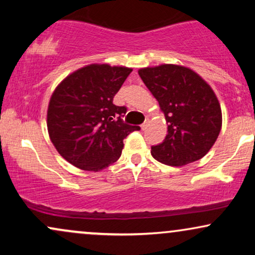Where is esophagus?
<instances>
[{"instance_id": "1", "label": "esophagus", "mask_w": 255, "mask_h": 255, "mask_svg": "<svg viewBox=\"0 0 255 255\" xmlns=\"http://www.w3.org/2000/svg\"><path fill=\"white\" fill-rule=\"evenodd\" d=\"M148 122H150V121H148V120H146V121L144 122V124L141 125V129H142V130H145L146 128H147V126H148Z\"/></svg>"}]
</instances>
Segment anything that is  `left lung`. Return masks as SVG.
I'll return each instance as SVG.
<instances>
[{
  "instance_id": "obj_1",
  "label": "left lung",
  "mask_w": 255,
  "mask_h": 255,
  "mask_svg": "<svg viewBox=\"0 0 255 255\" xmlns=\"http://www.w3.org/2000/svg\"><path fill=\"white\" fill-rule=\"evenodd\" d=\"M139 75L168 122L163 142L151 146L154 159L182 166L203 158L222 128V110L210 85L192 69L175 64L142 68Z\"/></svg>"
}]
</instances>
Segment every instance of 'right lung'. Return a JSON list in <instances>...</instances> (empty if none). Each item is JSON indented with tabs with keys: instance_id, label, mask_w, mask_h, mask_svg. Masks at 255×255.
I'll return each instance as SVG.
<instances>
[{
	"instance_id": "right-lung-1",
	"label": "right lung",
	"mask_w": 255,
	"mask_h": 255,
	"mask_svg": "<svg viewBox=\"0 0 255 255\" xmlns=\"http://www.w3.org/2000/svg\"><path fill=\"white\" fill-rule=\"evenodd\" d=\"M130 72L127 67L90 64L56 87L48 108V130L67 162L83 170H102L121 156L125 137L140 129L122 120L127 108L113 103Z\"/></svg>"
}]
</instances>
